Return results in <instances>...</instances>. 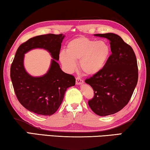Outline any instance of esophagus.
<instances>
[{"label":"esophagus","mask_w":150,"mask_h":150,"mask_svg":"<svg viewBox=\"0 0 150 150\" xmlns=\"http://www.w3.org/2000/svg\"><path fill=\"white\" fill-rule=\"evenodd\" d=\"M83 82H84L83 81V79H82L81 78H80L79 77H76V84H77V85L82 84Z\"/></svg>","instance_id":"obj_1"}]
</instances>
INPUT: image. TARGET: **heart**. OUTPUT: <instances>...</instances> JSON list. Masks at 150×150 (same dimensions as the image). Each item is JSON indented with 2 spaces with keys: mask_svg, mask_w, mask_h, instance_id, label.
I'll use <instances>...</instances> for the list:
<instances>
[{
  "mask_svg": "<svg viewBox=\"0 0 150 150\" xmlns=\"http://www.w3.org/2000/svg\"><path fill=\"white\" fill-rule=\"evenodd\" d=\"M110 52V47L107 42L79 36L69 42L67 52L61 51L59 59L69 72L75 69V61H79V67L83 72L86 75H93L104 67Z\"/></svg>",
  "mask_w": 150,
  "mask_h": 150,
  "instance_id": "b5f03b06",
  "label": "heart"
}]
</instances>
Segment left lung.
<instances>
[{
    "instance_id": "1",
    "label": "left lung",
    "mask_w": 150,
    "mask_h": 150,
    "mask_svg": "<svg viewBox=\"0 0 150 150\" xmlns=\"http://www.w3.org/2000/svg\"><path fill=\"white\" fill-rule=\"evenodd\" d=\"M94 35L110 41L112 54L99 73L85 80L94 91L88 104L98 115H110L122 110L132 96L138 81L137 59L131 46L119 35L112 33Z\"/></svg>"
}]
</instances>
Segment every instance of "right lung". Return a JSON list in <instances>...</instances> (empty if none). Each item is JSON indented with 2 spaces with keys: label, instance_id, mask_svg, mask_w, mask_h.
<instances>
[{
  "label": "right lung",
  "instance_id": "obj_1",
  "mask_svg": "<svg viewBox=\"0 0 150 150\" xmlns=\"http://www.w3.org/2000/svg\"><path fill=\"white\" fill-rule=\"evenodd\" d=\"M64 37L62 33H48L29 39L18 48L11 64V79L17 100L26 109L38 115L50 116L56 112L67 89L75 85L74 76L63 72L57 62ZM37 47L46 49L54 59L46 74L34 78L25 71L23 58L24 53Z\"/></svg>",
  "mask_w": 150,
  "mask_h": 150
}]
</instances>
